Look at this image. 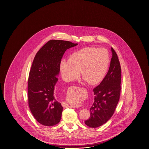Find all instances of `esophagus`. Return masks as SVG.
Returning <instances> with one entry per match:
<instances>
[{"mask_svg": "<svg viewBox=\"0 0 149 149\" xmlns=\"http://www.w3.org/2000/svg\"><path fill=\"white\" fill-rule=\"evenodd\" d=\"M71 88H73V89H77V87H76V86H72ZM62 105H63V106L64 107V108L70 107V106L68 105V104H67V103H65V102H63Z\"/></svg>", "mask_w": 149, "mask_h": 149, "instance_id": "1", "label": "esophagus"}]
</instances>
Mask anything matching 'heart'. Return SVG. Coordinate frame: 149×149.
Returning <instances> with one entry per match:
<instances>
[{"label":"heart","mask_w":149,"mask_h":149,"mask_svg":"<svg viewBox=\"0 0 149 149\" xmlns=\"http://www.w3.org/2000/svg\"><path fill=\"white\" fill-rule=\"evenodd\" d=\"M110 62L105 48L85 47L70 55L69 60L62 59L60 70L64 81L70 82L81 77L90 84L100 83L106 76ZM68 101L70 100L67 97Z\"/></svg>","instance_id":"obj_1"}]
</instances>
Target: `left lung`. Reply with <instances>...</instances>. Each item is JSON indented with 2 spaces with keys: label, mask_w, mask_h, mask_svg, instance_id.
<instances>
[{
  "label": "left lung",
  "mask_w": 149,
  "mask_h": 149,
  "mask_svg": "<svg viewBox=\"0 0 149 149\" xmlns=\"http://www.w3.org/2000/svg\"><path fill=\"white\" fill-rule=\"evenodd\" d=\"M112 58L109 70L100 85L94 91V102L90 108V116L86 125L96 128L106 123L115 111L120 95L121 70L118 55L111 48Z\"/></svg>",
  "instance_id": "8db88e82"
}]
</instances>
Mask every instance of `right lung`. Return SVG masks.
<instances>
[{"instance_id":"1","label":"right lung","mask_w":149,"mask_h":149,"mask_svg":"<svg viewBox=\"0 0 149 149\" xmlns=\"http://www.w3.org/2000/svg\"><path fill=\"white\" fill-rule=\"evenodd\" d=\"M78 43L58 40L46 43L36 53L28 81L30 111L38 123L52 126L61 120L63 107L55 97L60 63L65 51Z\"/></svg>"}]
</instances>
